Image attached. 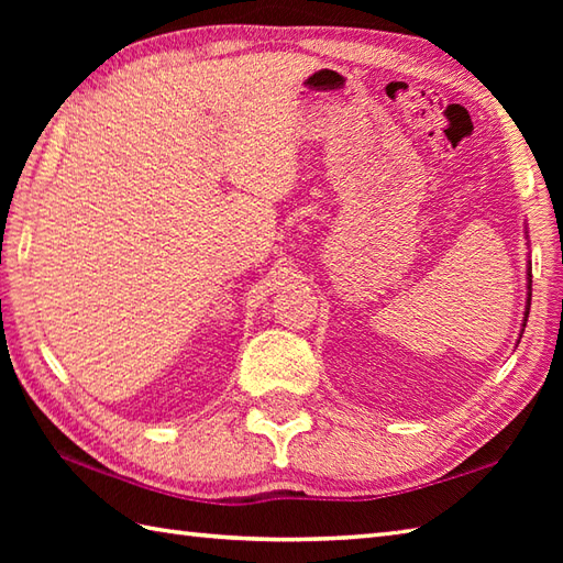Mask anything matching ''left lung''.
<instances>
[{"instance_id": "8db88e82", "label": "left lung", "mask_w": 563, "mask_h": 563, "mask_svg": "<svg viewBox=\"0 0 563 563\" xmlns=\"http://www.w3.org/2000/svg\"><path fill=\"white\" fill-rule=\"evenodd\" d=\"M525 239H528V232H525ZM530 302H532V263L528 261V302H525V317H522V329H520V336H522V331H525V324H528ZM518 343H520V341H518Z\"/></svg>"}]
</instances>
